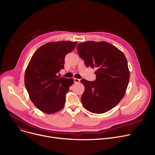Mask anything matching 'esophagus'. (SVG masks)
<instances>
[{
  "label": "esophagus",
  "instance_id": "obj_1",
  "mask_svg": "<svg viewBox=\"0 0 155 155\" xmlns=\"http://www.w3.org/2000/svg\"><path fill=\"white\" fill-rule=\"evenodd\" d=\"M73 81H74V83L77 84V83H79L80 80V79H78V78H73Z\"/></svg>",
  "mask_w": 155,
  "mask_h": 155
}]
</instances>
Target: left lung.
Returning <instances> with one entry per match:
<instances>
[{
    "mask_svg": "<svg viewBox=\"0 0 155 155\" xmlns=\"http://www.w3.org/2000/svg\"><path fill=\"white\" fill-rule=\"evenodd\" d=\"M77 50L87 67L97 68L95 81L80 80L85 87L81 97L83 106L95 114L110 110L123 99L129 83V71L125 55L105 41L79 43Z\"/></svg>",
    "mask_w": 155,
    "mask_h": 155,
    "instance_id": "left-lung-1",
    "label": "left lung"
}]
</instances>
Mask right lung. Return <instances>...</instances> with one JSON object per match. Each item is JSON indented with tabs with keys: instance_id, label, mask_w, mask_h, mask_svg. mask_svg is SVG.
Listing matches in <instances>:
<instances>
[{
	"instance_id": "obj_1",
	"label": "right lung",
	"mask_w": 155,
	"mask_h": 155,
	"mask_svg": "<svg viewBox=\"0 0 155 155\" xmlns=\"http://www.w3.org/2000/svg\"><path fill=\"white\" fill-rule=\"evenodd\" d=\"M77 42L58 41L41 46L32 55L24 76V84L35 106L46 114L63 108L65 95L73 84V78L57 76L64 69L65 56L72 51Z\"/></svg>"
}]
</instances>
